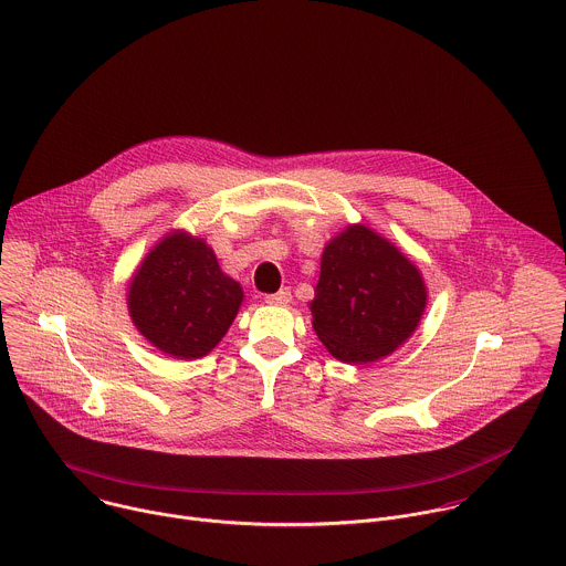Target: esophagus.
<instances>
[{
    "label": "esophagus",
    "instance_id": "obj_1",
    "mask_svg": "<svg viewBox=\"0 0 566 566\" xmlns=\"http://www.w3.org/2000/svg\"><path fill=\"white\" fill-rule=\"evenodd\" d=\"M266 304H275V306H286L291 302V289H280L277 293H271L264 297Z\"/></svg>",
    "mask_w": 566,
    "mask_h": 566
}]
</instances>
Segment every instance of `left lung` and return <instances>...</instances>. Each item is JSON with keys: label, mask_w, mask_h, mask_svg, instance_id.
Listing matches in <instances>:
<instances>
[{"label": "left lung", "mask_w": 566, "mask_h": 566, "mask_svg": "<svg viewBox=\"0 0 566 566\" xmlns=\"http://www.w3.org/2000/svg\"><path fill=\"white\" fill-rule=\"evenodd\" d=\"M428 291L417 264L364 224L346 227L322 253L313 328L333 357L370 364L419 326Z\"/></svg>", "instance_id": "obj_1"}]
</instances>
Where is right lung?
Segmentation results:
<instances>
[{
	"instance_id": "right-lung-1",
	"label": "right lung",
	"mask_w": 566,
	"mask_h": 566,
	"mask_svg": "<svg viewBox=\"0 0 566 566\" xmlns=\"http://www.w3.org/2000/svg\"><path fill=\"white\" fill-rule=\"evenodd\" d=\"M242 297V286L220 271L211 247L185 231L167 233L127 286L134 326L176 359L211 353L235 319Z\"/></svg>"
}]
</instances>
